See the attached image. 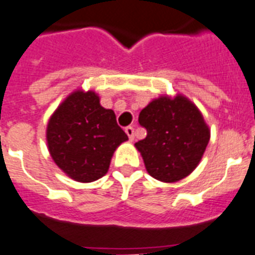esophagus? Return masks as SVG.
<instances>
[{
	"mask_svg": "<svg viewBox=\"0 0 255 255\" xmlns=\"http://www.w3.org/2000/svg\"><path fill=\"white\" fill-rule=\"evenodd\" d=\"M124 131H126V133L128 134V138H129V141H133V138H134L133 127H132V126H128V127H126V129H124Z\"/></svg>",
	"mask_w": 255,
	"mask_h": 255,
	"instance_id": "1",
	"label": "esophagus"
}]
</instances>
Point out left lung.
<instances>
[{
  "label": "left lung",
  "instance_id": "obj_1",
  "mask_svg": "<svg viewBox=\"0 0 255 255\" xmlns=\"http://www.w3.org/2000/svg\"><path fill=\"white\" fill-rule=\"evenodd\" d=\"M138 123L146 137L134 144L150 176L164 183L181 180L204 155L210 131L196 105L177 95L159 97L142 109Z\"/></svg>",
  "mask_w": 255,
  "mask_h": 255
}]
</instances>
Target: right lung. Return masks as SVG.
<instances>
[{"label": "right lung", "instance_id": "right-lung-1", "mask_svg": "<svg viewBox=\"0 0 255 255\" xmlns=\"http://www.w3.org/2000/svg\"><path fill=\"white\" fill-rule=\"evenodd\" d=\"M46 140L51 158L63 172L91 183L108 172L115 149L128 136L95 92L76 91L49 119Z\"/></svg>", "mask_w": 255, "mask_h": 255}]
</instances>
